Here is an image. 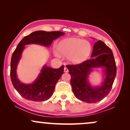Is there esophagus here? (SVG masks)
<instances>
[{
  "mask_svg": "<svg viewBox=\"0 0 130 130\" xmlns=\"http://www.w3.org/2000/svg\"><path fill=\"white\" fill-rule=\"evenodd\" d=\"M64 71H65V72H66V73L68 72V68H67V67H64Z\"/></svg>",
  "mask_w": 130,
  "mask_h": 130,
  "instance_id": "esophagus-1",
  "label": "esophagus"
}]
</instances>
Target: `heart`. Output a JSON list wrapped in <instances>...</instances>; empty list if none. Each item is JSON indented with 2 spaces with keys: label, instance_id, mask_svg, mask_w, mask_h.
Returning <instances> with one entry per match:
<instances>
[{
  "label": "heart",
  "instance_id": "1",
  "mask_svg": "<svg viewBox=\"0 0 130 130\" xmlns=\"http://www.w3.org/2000/svg\"><path fill=\"white\" fill-rule=\"evenodd\" d=\"M58 50L61 54L68 56L71 62L80 63L90 56L92 46L87 41L79 38H68L59 43Z\"/></svg>",
  "mask_w": 130,
  "mask_h": 130
}]
</instances>
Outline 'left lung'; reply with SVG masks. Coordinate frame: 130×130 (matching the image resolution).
I'll return each instance as SVG.
<instances>
[{
	"label": "left lung",
	"mask_w": 130,
	"mask_h": 130,
	"mask_svg": "<svg viewBox=\"0 0 130 130\" xmlns=\"http://www.w3.org/2000/svg\"><path fill=\"white\" fill-rule=\"evenodd\" d=\"M91 59L78 64L66 66L71 75V83L74 96L80 101L93 103L101 101L108 95L116 76V64L112 51L103 41L95 43ZM104 67L107 75L100 87L92 88L87 82V77L92 68Z\"/></svg>",
	"instance_id": "obj_1"
}]
</instances>
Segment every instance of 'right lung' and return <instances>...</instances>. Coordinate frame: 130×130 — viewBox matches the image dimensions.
I'll list each match as a JSON object with an SVG mask.
<instances>
[{
  "label": "right lung",
  "mask_w": 130,
  "mask_h": 130,
  "mask_svg": "<svg viewBox=\"0 0 130 130\" xmlns=\"http://www.w3.org/2000/svg\"><path fill=\"white\" fill-rule=\"evenodd\" d=\"M63 35L64 33L60 31H35L22 38L18 44L11 57L10 77L14 87L25 99L34 101H43L49 99L54 91L56 83L63 73L64 66L62 65L56 69L44 67L41 74L34 83L29 85L22 84L16 77V70L24 45L36 43L50 46L54 40Z\"/></svg>",
  "instance_id": "obj_1"
}]
</instances>
